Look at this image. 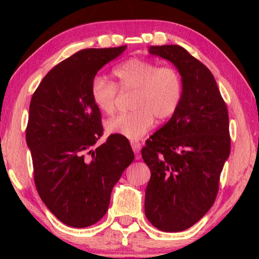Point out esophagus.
<instances>
[{
    "mask_svg": "<svg viewBox=\"0 0 259 259\" xmlns=\"http://www.w3.org/2000/svg\"><path fill=\"white\" fill-rule=\"evenodd\" d=\"M130 144H131V147H133V150L136 154V159L139 160L140 159L139 153H140V148H142V144H140L139 142H136V140H131Z\"/></svg>",
    "mask_w": 259,
    "mask_h": 259,
    "instance_id": "obj_1",
    "label": "esophagus"
}]
</instances>
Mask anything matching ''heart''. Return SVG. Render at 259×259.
Masks as SVG:
<instances>
[{"mask_svg": "<svg viewBox=\"0 0 259 259\" xmlns=\"http://www.w3.org/2000/svg\"><path fill=\"white\" fill-rule=\"evenodd\" d=\"M113 75L120 90L134 91L133 112L120 114L109 119L105 126L108 134L139 139L154 123L168 119L176 112L183 96V81L178 71L172 67H160L151 60L131 58L113 69ZM90 95L100 112H114L117 88L103 76L91 82Z\"/></svg>", "mask_w": 259, "mask_h": 259, "instance_id": "obj_1", "label": "heart"}]
</instances>
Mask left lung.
<instances>
[{
    "label": "left lung",
    "instance_id": "8db88e82",
    "mask_svg": "<svg viewBox=\"0 0 259 259\" xmlns=\"http://www.w3.org/2000/svg\"><path fill=\"white\" fill-rule=\"evenodd\" d=\"M148 52L177 68L183 96L142 150L151 170L145 214L160 231L181 232L199 222L216 199L231 151L229 114L211 72L184 48L153 46Z\"/></svg>",
    "mask_w": 259,
    "mask_h": 259
}]
</instances>
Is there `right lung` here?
Segmentation results:
<instances>
[{
  "instance_id": "1",
  "label": "right lung",
  "mask_w": 259,
  "mask_h": 259,
  "mask_svg": "<svg viewBox=\"0 0 259 259\" xmlns=\"http://www.w3.org/2000/svg\"><path fill=\"white\" fill-rule=\"evenodd\" d=\"M125 49L76 52L47 74L30 100L26 142L35 185L47 208L68 226L102 219L114 185L135 159L123 136H109L95 148L103 126L90 95L96 74Z\"/></svg>"
}]
</instances>
